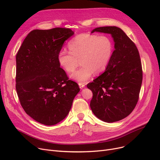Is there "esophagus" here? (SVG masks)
<instances>
[{"instance_id":"34e87169","label":"esophagus","mask_w":160,"mask_h":160,"mask_svg":"<svg viewBox=\"0 0 160 160\" xmlns=\"http://www.w3.org/2000/svg\"><path fill=\"white\" fill-rule=\"evenodd\" d=\"M78 85H79V87H80V89H82V88H83L85 87V86H86V84L84 83H78Z\"/></svg>"}]
</instances>
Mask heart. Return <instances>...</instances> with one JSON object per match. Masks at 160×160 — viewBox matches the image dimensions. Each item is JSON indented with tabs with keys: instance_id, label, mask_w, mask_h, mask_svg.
<instances>
[{
	"instance_id": "b5f03b06",
	"label": "heart",
	"mask_w": 160,
	"mask_h": 160,
	"mask_svg": "<svg viewBox=\"0 0 160 160\" xmlns=\"http://www.w3.org/2000/svg\"><path fill=\"white\" fill-rule=\"evenodd\" d=\"M70 51L65 48L60 50L58 61L67 72H72L79 64L80 68L71 74V78L78 82H85L94 72L104 71L113 54V45L106 36H98L88 33L74 37L69 44Z\"/></svg>"
}]
</instances>
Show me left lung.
Listing matches in <instances>:
<instances>
[{
    "label": "left lung",
    "instance_id": "obj_1",
    "mask_svg": "<svg viewBox=\"0 0 160 160\" xmlns=\"http://www.w3.org/2000/svg\"><path fill=\"white\" fill-rule=\"evenodd\" d=\"M110 33L115 50L104 73L87 85L93 92L90 107L100 120L113 122L129 115L135 108L142 80L139 53L135 43L117 27L96 28Z\"/></svg>",
    "mask_w": 160,
    "mask_h": 160
}]
</instances>
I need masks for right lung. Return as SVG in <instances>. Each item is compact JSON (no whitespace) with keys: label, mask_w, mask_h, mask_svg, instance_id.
<instances>
[{"label":"right lung","mask_w":160,"mask_h":160,"mask_svg":"<svg viewBox=\"0 0 160 160\" xmlns=\"http://www.w3.org/2000/svg\"><path fill=\"white\" fill-rule=\"evenodd\" d=\"M74 34L69 28L33 30L16 55V91L20 103L33 119L47 126L68 115L80 91L58 61L65 41Z\"/></svg>","instance_id":"right-lung-1"}]
</instances>
